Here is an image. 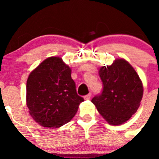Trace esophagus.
<instances>
[{
  "label": "esophagus",
  "instance_id": "obj_1",
  "mask_svg": "<svg viewBox=\"0 0 159 159\" xmlns=\"http://www.w3.org/2000/svg\"><path fill=\"white\" fill-rule=\"evenodd\" d=\"M91 97H92V93H88V95H86L84 96V99H91Z\"/></svg>",
  "mask_w": 159,
  "mask_h": 159
}]
</instances>
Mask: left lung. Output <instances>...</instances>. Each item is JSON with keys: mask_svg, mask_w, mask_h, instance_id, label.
Returning <instances> with one entry per match:
<instances>
[{"mask_svg": "<svg viewBox=\"0 0 159 159\" xmlns=\"http://www.w3.org/2000/svg\"><path fill=\"white\" fill-rule=\"evenodd\" d=\"M99 74L103 88L92 102L109 124H123L139 107L143 95L141 80L123 59H117L111 65L100 67Z\"/></svg>", "mask_w": 159, "mask_h": 159, "instance_id": "8db88e82", "label": "left lung"}]
</instances>
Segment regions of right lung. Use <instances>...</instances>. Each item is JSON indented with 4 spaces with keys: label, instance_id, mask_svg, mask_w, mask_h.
<instances>
[{
    "label": "right lung",
    "instance_id": "add662e5",
    "mask_svg": "<svg viewBox=\"0 0 159 159\" xmlns=\"http://www.w3.org/2000/svg\"><path fill=\"white\" fill-rule=\"evenodd\" d=\"M71 70L60 57L44 60L29 74L26 102L32 119L42 127L58 128L71 120L84 98L77 95Z\"/></svg>",
    "mask_w": 159,
    "mask_h": 159
}]
</instances>
